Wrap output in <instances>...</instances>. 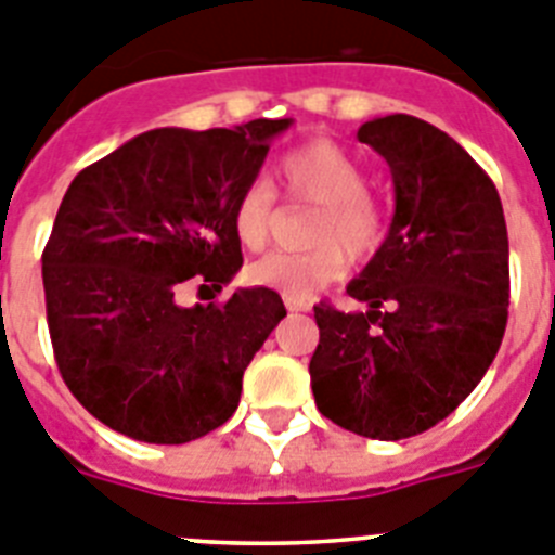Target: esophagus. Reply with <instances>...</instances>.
<instances>
[{"label": "esophagus", "instance_id": "esophagus-1", "mask_svg": "<svg viewBox=\"0 0 555 555\" xmlns=\"http://www.w3.org/2000/svg\"><path fill=\"white\" fill-rule=\"evenodd\" d=\"M283 302H286L288 311H308V308H311L308 300H292V297H283Z\"/></svg>", "mask_w": 555, "mask_h": 555}]
</instances>
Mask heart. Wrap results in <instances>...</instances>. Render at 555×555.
Listing matches in <instances>:
<instances>
[{
	"label": "heart",
	"mask_w": 555,
	"mask_h": 555,
	"mask_svg": "<svg viewBox=\"0 0 555 555\" xmlns=\"http://www.w3.org/2000/svg\"><path fill=\"white\" fill-rule=\"evenodd\" d=\"M281 180L294 203L317 205L306 253H272L249 267L255 286L308 300L345 272V253L364 261L386 235V214L366 191L364 164L336 141L313 139L281 160ZM278 224V194L267 180H249L233 205V230L242 247L263 249Z\"/></svg>",
	"instance_id": "1"
}]
</instances>
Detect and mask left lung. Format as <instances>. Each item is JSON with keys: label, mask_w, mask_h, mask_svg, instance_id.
Here are the masks:
<instances>
[{"label": "left lung", "mask_w": 555, "mask_h": 555, "mask_svg": "<svg viewBox=\"0 0 555 555\" xmlns=\"http://www.w3.org/2000/svg\"><path fill=\"white\" fill-rule=\"evenodd\" d=\"M384 155L395 219L347 286L366 311L320 302L311 389L322 416L380 442L423 434L487 375L508 320V233L489 175L428 121L395 113L358 127Z\"/></svg>", "instance_id": "1"}]
</instances>
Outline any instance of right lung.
I'll return each instance as SVG.
<instances>
[{
    "instance_id": "add662e5",
    "label": "right lung",
    "mask_w": 555,
    "mask_h": 555,
    "mask_svg": "<svg viewBox=\"0 0 555 555\" xmlns=\"http://www.w3.org/2000/svg\"><path fill=\"white\" fill-rule=\"evenodd\" d=\"M292 119L235 130L160 127L72 180L43 247V294L57 370L107 428L183 444L224 425L242 377L286 317L272 288L183 308L185 283L222 292L242 269L238 191Z\"/></svg>"
}]
</instances>
